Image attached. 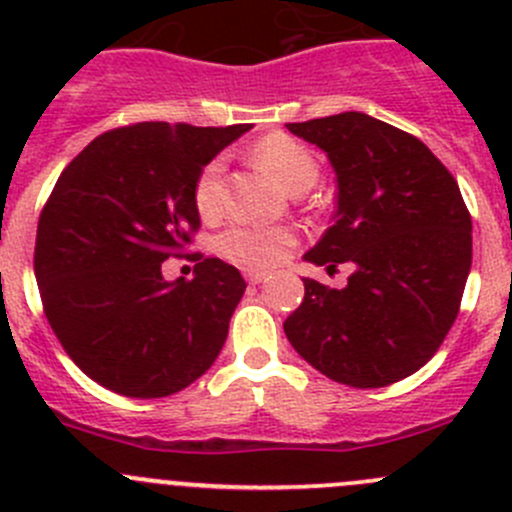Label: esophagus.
<instances>
[{
  "label": "esophagus",
  "mask_w": 512,
  "mask_h": 512,
  "mask_svg": "<svg viewBox=\"0 0 512 512\" xmlns=\"http://www.w3.org/2000/svg\"><path fill=\"white\" fill-rule=\"evenodd\" d=\"M245 280L250 285H260V282L267 280V272L265 270H245Z\"/></svg>",
  "instance_id": "esophagus-1"
}]
</instances>
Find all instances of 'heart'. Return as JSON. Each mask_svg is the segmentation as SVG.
<instances>
[{
  "label": "heart",
  "mask_w": 512,
  "mask_h": 512,
  "mask_svg": "<svg viewBox=\"0 0 512 512\" xmlns=\"http://www.w3.org/2000/svg\"><path fill=\"white\" fill-rule=\"evenodd\" d=\"M255 160L287 193H304L317 180V163L312 153L282 133L262 138L255 146ZM223 163L213 160L195 180V208L203 218H215L223 210ZM294 235L287 227L232 225L218 237V252L240 267H272L292 247Z\"/></svg>",
  "instance_id": "obj_1"
}]
</instances>
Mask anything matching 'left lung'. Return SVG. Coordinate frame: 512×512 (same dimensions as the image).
Masks as SVG:
<instances>
[{
	"label": "left lung",
	"mask_w": 512,
	"mask_h": 512,
	"mask_svg": "<svg viewBox=\"0 0 512 512\" xmlns=\"http://www.w3.org/2000/svg\"><path fill=\"white\" fill-rule=\"evenodd\" d=\"M327 153L337 213L304 252L312 265H352L347 287L304 277L285 334L339 384L379 389L421 369L456 322L471 272V215L458 183L421 141L361 111L287 123Z\"/></svg>",
	"instance_id": "8db88e82"
}]
</instances>
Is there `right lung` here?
<instances>
[{
	"instance_id": "1",
	"label": "right lung",
	"mask_w": 512,
	"mask_h": 512,
	"mask_svg": "<svg viewBox=\"0 0 512 512\" xmlns=\"http://www.w3.org/2000/svg\"><path fill=\"white\" fill-rule=\"evenodd\" d=\"M250 126L148 121L94 138L56 180L36 227L34 275L56 339L89 379L160 399L213 366L245 280L218 257L193 280L160 265L200 227L195 180Z\"/></svg>"
}]
</instances>
